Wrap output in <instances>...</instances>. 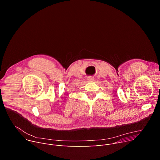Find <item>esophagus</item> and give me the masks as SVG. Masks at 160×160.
<instances>
[{
  "label": "esophagus",
  "mask_w": 160,
  "mask_h": 160,
  "mask_svg": "<svg viewBox=\"0 0 160 160\" xmlns=\"http://www.w3.org/2000/svg\"><path fill=\"white\" fill-rule=\"evenodd\" d=\"M94 77H92V76H89V77H88L87 80H88V81H92V80H94Z\"/></svg>",
  "instance_id": "esophagus-1"
}]
</instances>
